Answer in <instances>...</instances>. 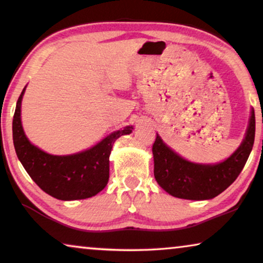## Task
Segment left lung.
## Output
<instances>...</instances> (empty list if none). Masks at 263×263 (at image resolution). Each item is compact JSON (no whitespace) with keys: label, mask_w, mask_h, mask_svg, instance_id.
<instances>
[{"label":"left lung","mask_w":263,"mask_h":263,"mask_svg":"<svg viewBox=\"0 0 263 263\" xmlns=\"http://www.w3.org/2000/svg\"><path fill=\"white\" fill-rule=\"evenodd\" d=\"M255 140V112L246 138L232 156L219 164H195L178 156L157 134L153 143L154 177L165 192L185 200H210L229 188L243 170Z\"/></svg>","instance_id":"left-lung-1"}]
</instances>
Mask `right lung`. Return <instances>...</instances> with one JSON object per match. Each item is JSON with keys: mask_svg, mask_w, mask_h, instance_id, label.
I'll list each match as a JSON object with an SVG mask.
<instances>
[{"mask_svg": "<svg viewBox=\"0 0 263 263\" xmlns=\"http://www.w3.org/2000/svg\"><path fill=\"white\" fill-rule=\"evenodd\" d=\"M16 102L13 117V142L25 170L39 188L59 200L88 199L105 188L109 181V157L112 145L122 135L130 134L133 127L111 133L96 146L70 156H52L32 145L21 124V100Z\"/></svg>", "mask_w": 263, "mask_h": 263, "instance_id": "add662e5", "label": "right lung"}]
</instances>
